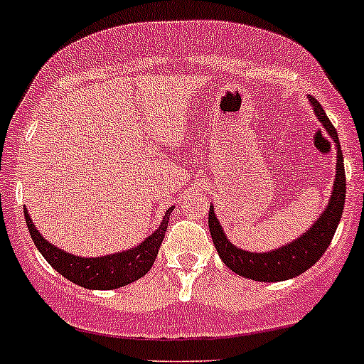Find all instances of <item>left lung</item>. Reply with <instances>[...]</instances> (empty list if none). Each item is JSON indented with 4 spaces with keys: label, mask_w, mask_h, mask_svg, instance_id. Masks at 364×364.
Returning a JSON list of instances; mask_svg holds the SVG:
<instances>
[{
    "label": "left lung",
    "mask_w": 364,
    "mask_h": 364,
    "mask_svg": "<svg viewBox=\"0 0 364 364\" xmlns=\"http://www.w3.org/2000/svg\"><path fill=\"white\" fill-rule=\"evenodd\" d=\"M309 100H311L312 107H314L316 116L321 121L323 127L326 128L331 139L335 140L338 158L337 175H335L333 193H331L330 203H328L326 210H324L321 217L314 222V225L296 241L287 246H281L274 252L252 253L236 248V246L229 243L224 230L218 224L217 217H215L213 208L210 206L208 225L218 255H220L222 262L228 265L230 271L243 277H248V279L272 283V281L290 279V277L306 272L307 269H311L316 262L321 259L323 253L328 250V246H330L335 236V230H337L340 217H342L343 203H346V170H343V158L342 151H340L337 130L331 124L326 112L323 111L321 104L314 97H309Z\"/></svg>",
    "instance_id": "obj_1"
}]
</instances>
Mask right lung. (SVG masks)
<instances>
[{
	"instance_id": "right-lung-1",
	"label": "right lung",
	"mask_w": 364,
	"mask_h": 364,
	"mask_svg": "<svg viewBox=\"0 0 364 364\" xmlns=\"http://www.w3.org/2000/svg\"><path fill=\"white\" fill-rule=\"evenodd\" d=\"M171 210L173 208L166 210L161 225L136 248L123 253H114V255L99 257V259L74 257L55 248L48 241L43 240L41 234L34 228L29 213L24 212V217L34 245L58 274L80 284V287L90 288V290H114V288L134 283L149 272L156 257H158V250L163 243V237H165Z\"/></svg>"
}]
</instances>
